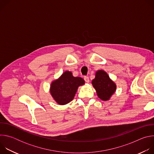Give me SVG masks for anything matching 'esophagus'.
<instances>
[{"instance_id": "34e87169", "label": "esophagus", "mask_w": 154, "mask_h": 154, "mask_svg": "<svg viewBox=\"0 0 154 154\" xmlns=\"http://www.w3.org/2000/svg\"><path fill=\"white\" fill-rule=\"evenodd\" d=\"M84 80H85V81L86 83H88V82H90L89 77H87V76H85V77H84Z\"/></svg>"}]
</instances>
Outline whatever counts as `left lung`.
<instances>
[{
  "label": "left lung",
  "instance_id": "left-lung-1",
  "mask_svg": "<svg viewBox=\"0 0 154 154\" xmlns=\"http://www.w3.org/2000/svg\"><path fill=\"white\" fill-rule=\"evenodd\" d=\"M98 97L102 100H108L115 92L116 86L105 71L96 72V77L92 81Z\"/></svg>",
  "mask_w": 154,
  "mask_h": 154
}]
</instances>
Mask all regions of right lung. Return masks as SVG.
I'll return each mask as SVG.
<instances>
[{"label":"right lung","mask_w":154,"mask_h":154,"mask_svg":"<svg viewBox=\"0 0 154 154\" xmlns=\"http://www.w3.org/2000/svg\"><path fill=\"white\" fill-rule=\"evenodd\" d=\"M85 83L79 77H74L69 71L64 72L51 86V93L55 100L60 105L68 103L74 99L79 86Z\"/></svg>","instance_id":"add662e5"}]
</instances>
